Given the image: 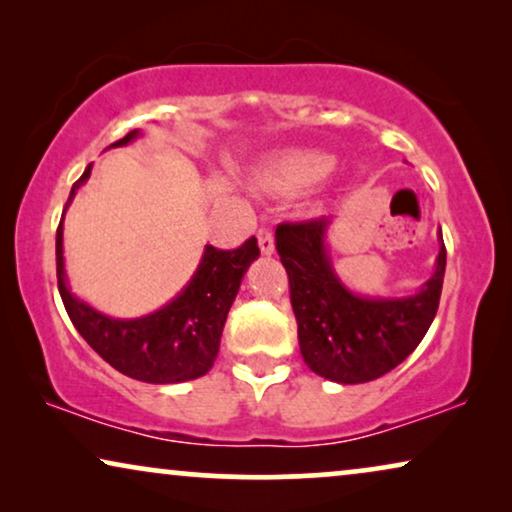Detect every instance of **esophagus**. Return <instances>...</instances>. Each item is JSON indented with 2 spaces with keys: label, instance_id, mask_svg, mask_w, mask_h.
<instances>
[{
  "label": "esophagus",
  "instance_id": "obj_1",
  "mask_svg": "<svg viewBox=\"0 0 512 512\" xmlns=\"http://www.w3.org/2000/svg\"><path fill=\"white\" fill-rule=\"evenodd\" d=\"M258 247H261V251L265 256H270L272 251H275V237H272V230L270 228H261L258 230Z\"/></svg>",
  "mask_w": 512,
  "mask_h": 512
}]
</instances>
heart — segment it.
Instances as JSON below:
<instances>
[{
	"mask_svg": "<svg viewBox=\"0 0 512 512\" xmlns=\"http://www.w3.org/2000/svg\"><path fill=\"white\" fill-rule=\"evenodd\" d=\"M331 170L333 158L328 153L317 149H289L275 153L263 165L256 184L270 195H296L319 184Z\"/></svg>",
	"mask_w": 512,
	"mask_h": 512,
	"instance_id": "b5f03b06",
	"label": "heart"
}]
</instances>
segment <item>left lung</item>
I'll list each match as a JSON object with an SVG mask.
<instances>
[{"label": "left lung", "instance_id": "1", "mask_svg": "<svg viewBox=\"0 0 512 512\" xmlns=\"http://www.w3.org/2000/svg\"><path fill=\"white\" fill-rule=\"evenodd\" d=\"M331 219L279 223L275 244L289 275L300 354L310 370L340 384L382 377L415 352L438 312L447 251L440 237L436 272L415 296L363 298L335 275L326 254Z\"/></svg>", "mask_w": 512, "mask_h": 512}]
</instances>
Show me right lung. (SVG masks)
I'll return each mask as SVG.
<instances>
[{
    "label": "right lung",
    "mask_w": 512,
    "mask_h": 512,
    "mask_svg": "<svg viewBox=\"0 0 512 512\" xmlns=\"http://www.w3.org/2000/svg\"><path fill=\"white\" fill-rule=\"evenodd\" d=\"M137 137L139 130H132L111 146H125ZM88 177L90 165L72 186L67 205ZM258 254L256 237L230 251L207 244L191 282L172 303L139 319H114L72 296L62 258V221L55 235L58 289L74 328L118 373L149 384H177L209 373L219 354L230 305Z\"/></svg>",
    "instance_id": "add662e5"
}]
</instances>
